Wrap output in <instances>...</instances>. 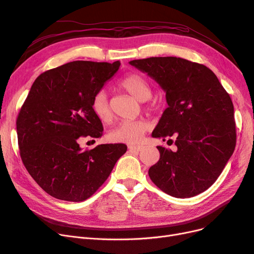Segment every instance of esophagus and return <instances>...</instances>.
I'll return each instance as SVG.
<instances>
[{
	"label": "esophagus",
	"instance_id": "obj_1",
	"mask_svg": "<svg viewBox=\"0 0 254 254\" xmlns=\"http://www.w3.org/2000/svg\"><path fill=\"white\" fill-rule=\"evenodd\" d=\"M128 148H129L130 151H135V152H139L143 149L142 146H129Z\"/></svg>",
	"mask_w": 254,
	"mask_h": 254
}]
</instances>
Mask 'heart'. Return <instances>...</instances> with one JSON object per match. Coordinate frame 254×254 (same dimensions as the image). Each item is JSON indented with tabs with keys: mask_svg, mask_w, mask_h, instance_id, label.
I'll return each mask as SVG.
<instances>
[{
	"mask_svg": "<svg viewBox=\"0 0 254 254\" xmlns=\"http://www.w3.org/2000/svg\"><path fill=\"white\" fill-rule=\"evenodd\" d=\"M119 86L139 102L148 101L151 96V89L148 81L139 74H129L123 78ZM152 106V105H151ZM92 112L103 123H109L112 119V111L105 91H99L91 103ZM149 129V123L145 120L123 121L110 130L108 139L114 143L137 144L145 132Z\"/></svg>",
	"mask_w": 254,
	"mask_h": 254,
	"instance_id": "1",
	"label": "heart"
}]
</instances>
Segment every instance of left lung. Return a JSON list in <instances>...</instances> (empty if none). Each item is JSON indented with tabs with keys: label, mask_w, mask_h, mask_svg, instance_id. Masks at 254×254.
<instances>
[{
	"label": "left lung",
	"mask_w": 254,
	"mask_h": 254,
	"mask_svg": "<svg viewBox=\"0 0 254 254\" xmlns=\"http://www.w3.org/2000/svg\"><path fill=\"white\" fill-rule=\"evenodd\" d=\"M129 64L165 92L168 107L152 137L165 141L176 136V151L157 147L160 160L148 171L151 181L176 198L202 193L217 180L235 148L231 97L203 64L177 57H151Z\"/></svg>",
	"instance_id": "8db88e82"
}]
</instances>
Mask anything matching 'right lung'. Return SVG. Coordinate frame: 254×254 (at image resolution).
<instances>
[{"label":"right lung","instance_id":"right-lung-1","mask_svg":"<svg viewBox=\"0 0 254 254\" xmlns=\"http://www.w3.org/2000/svg\"><path fill=\"white\" fill-rule=\"evenodd\" d=\"M120 65V61H72L42 73L30 88L17 119L20 155L29 175L52 197L86 200L126 152L125 144H101L91 150L78 144L80 136L102 135L91 103Z\"/></svg>","mask_w":254,"mask_h":254}]
</instances>
